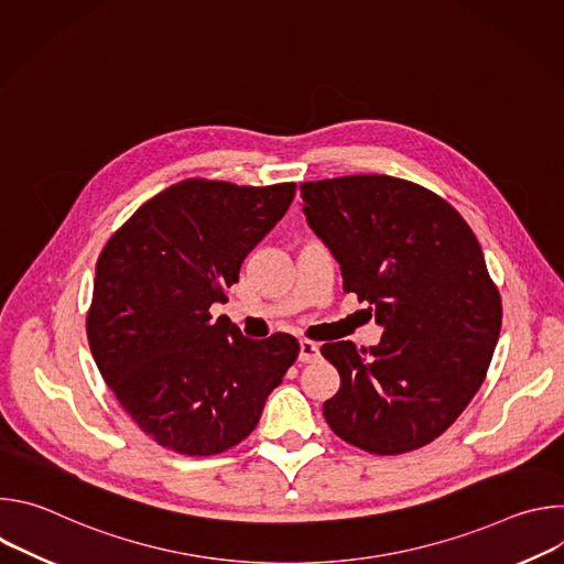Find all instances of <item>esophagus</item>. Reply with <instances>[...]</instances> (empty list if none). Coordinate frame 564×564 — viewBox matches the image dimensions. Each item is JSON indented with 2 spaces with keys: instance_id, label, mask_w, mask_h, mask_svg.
Instances as JSON below:
<instances>
[{
  "instance_id": "esophagus-1",
  "label": "esophagus",
  "mask_w": 564,
  "mask_h": 564,
  "mask_svg": "<svg viewBox=\"0 0 564 564\" xmlns=\"http://www.w3.org/2000/svg\"><path fill=\"white\" fill-rule=\"evenodd\" d=\"M321 357V352H318V344H314V341H307V339H303L301 344H299V359L301 361H316Z\"/></svg>"
}]
</instances>
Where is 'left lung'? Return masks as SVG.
Here are the masks:
<instances>
[{"label": "left lung", "instance_id": "8db88e82", "mask_svg": "<svg viewBox=\"0 0 564 564\" xmlns=\"http://www.w3.org/2000/svg\"><path fill=\"white\" fill-rule=\"evenodd\" d=\"M303 214L370 303L381 341L321 348L341 377L324 404L330 429L368 453L397 455L440 437L487 377L502 301L466 220L433 192L392 176L301 185Z\"/></svg>", "mask_w": 564, "mask_h": 564}]
</instances>
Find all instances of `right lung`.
<instances>
[{"label":"right lung","instance_id":"1","mask_svg":"<svg viewBox=\"0 0 564 564\" xmlns=\"http://www.w3.org/2000/svg\"><path fill=\"white\" fill-rule=\"evenodd\" d=\"M294 192L185 181L147 200L105 246L87 316L91 355L160 446L203 457L243 442L299 357L292 335L248 339L209 314Z\"/></svg>","mask_w":564,"mask_h":564}]
</instances>
